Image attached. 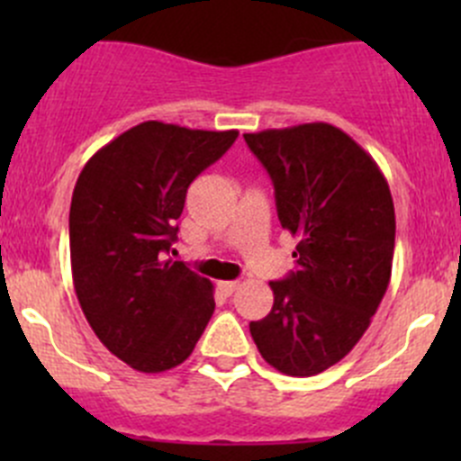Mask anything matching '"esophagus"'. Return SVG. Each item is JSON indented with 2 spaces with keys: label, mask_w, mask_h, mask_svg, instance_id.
I'll list each match as a JSON object with an SVG mask.
<instances>
[{
  "label": "esophagus",
  "mask_w": 461,
  "mask_h": 461,
  "mask_svg": "<svg viewBox=\"0 0 461 461\" xmlns=\"http://www.w3.org/2000/svg\"><path fill=\"white\" fill-rule=\"evenodd\" d=\"M239 285H240L239 281H218V290H221L225 296H230L231 292L239 290Z\"/></svg>",
  "instance_id": "1"
}]
</instances>
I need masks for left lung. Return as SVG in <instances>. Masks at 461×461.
<instances>
[{
	"label": "left lung",
	"mask_w": 461,
	"mask_h": 461,
	"mask_svg": "<svg viewBox=\"0 0 461 461\" xmlns=\"http://www.w3.org/2000/svg\"><path fill=\"white\" fill-rule=\"evenodd\" d=\"M276 194L283 230L296 239V272L272 281L269 314L249 323L278 373L312 376L359 343L393 272L394 204L384 174L328 122L245 133Z\"/></svg>",
	"instance_id": "left-lung-1"
}]
</instances>
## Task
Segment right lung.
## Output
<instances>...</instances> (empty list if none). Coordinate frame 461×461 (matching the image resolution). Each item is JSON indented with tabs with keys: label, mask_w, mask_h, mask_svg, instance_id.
Listing matches in <instances>:
<instances>
[{
	"label": "right lung",
	"mask_w": 461,
	"mask_h": 461,
	"mask_svg": "<svg viewBox=\"0 0 461 461\" xmlns=\"http://www.w3.org/2000/svg\"><path fill=\"white\" fill-rule=\"evenodd\" d=\"M236 138L149 120L93 153L77 178L68 213L77 301L106 350L138 373L183 364L212 319V281L165 254L187 187Z\"/></svg>",
	"instance_id": "1"
}]
</instances>
